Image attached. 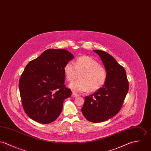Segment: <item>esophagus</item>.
I'll return each mask as SVG.
<instances>
[{
	"instance_id": "obj_1",
	"label": "esophagus",
	"mask_w": 151,
	"mask_h": 151,
	"mask_svg": "<svg viewBox=\"0 0 151 151\" xmlns=\"http://www.w3.org/2000/svg\"><path fill=\"white\" fill-rule=\"evenodd\" d=\"M72 97H78V96H79V94H77V93H75V92H72Z\"/></svg>"
}]
</instances>
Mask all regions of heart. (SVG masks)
Segmentation results:
<instances>
[{
	"label": "heart",
	"mask_w": 151,
	"mask_h": 151,
	"mask_svg": "<svg viewBox=\"0 0 151 151\" xmlns=\"http://www.w3.org/2000/svg\"><path fill=\"white\" fill-rule=\"evenodd\" d=\"M77 72H82L80 80L72 82L69 87L75 92H84L88 90L94 92L99 90L105 84L107 79L106 69L93 58L82 55L78 57L75 64L68 61L64 67V73L68 81H73Z\"/></svg>",
	"instance_id": "b5f03b06"
}]
</instances>
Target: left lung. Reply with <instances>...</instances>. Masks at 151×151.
Returning <instances> with one entry per match:
<instances>
[{"instance_id": "obj_1", "label": "left lung", "mask_w": 151, "mask_h": 151, "mask_svg": "<svg viewBox=\"0 0 151 151\" xmlns=\"http://www.w3.org/2000/svg\"><path fill=\"white\" fill-rule=\"evenodd\" d=\"M100 57L107 72L105 84L94 94L84 97L82 112L93 123L106 121L120 110L129 91V82L124 68L110 54L93 50Z\"/></svg>"}]
</instances>
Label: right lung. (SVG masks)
Wrapping results in <instances>:
<instances>
[{"label": "right lung", "instance_id": "1", "mask_svg": "<svg viewBox=\"0 0 151 151\" xmlns=\"http://www.w3.org/2000/svg\"><path fill=\"white\" fill-rule=\"evenodd\" d=\"M73 58L65 49H50L25 67L18 86L23 108L31 119L48 124L59 116L64 101L72 94L64 84V67Z\"/></svg>", "mask_w": 151, "mask_h": 151}]
</instances>
